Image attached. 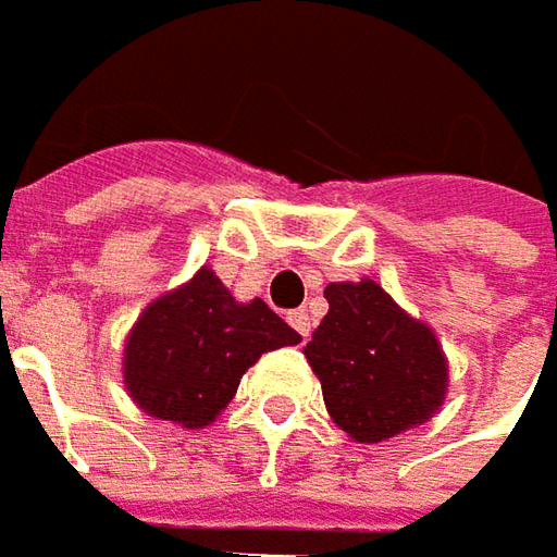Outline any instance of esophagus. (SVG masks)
<instances>
[{
    "mask_svg": "<svg viewBox=\"0 0 557 557\" xmlns=\"http://www.w3.org/2000/svg\"><path fill=\"white\" fill-rule=\"evenodd\" d=\"M286 320H289V326L296 330L298 336H311V314H308V311H289Z\"/></svg>",
    "mask_w": 557,
    "mask_h": 557,
    "instance_id": "1",
    "label": "esophagus"
}]
</instances>
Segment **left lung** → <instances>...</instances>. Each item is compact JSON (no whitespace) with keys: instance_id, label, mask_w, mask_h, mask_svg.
Listing matches in <instances>:
<instances>
[{"instance_id":"8db88e82","label":"left lung","mask_w":557,"mask_h":557,"mask_svg":"<svg viewBox=\"0 0 557 557\" xmlns=\"http://www.w3.org/2000/svg\"><path fill=\"white\" fill-rule=\"evenodd\" d=\"M330 314L305 348L342 432L375 444L425 422L447 392L434 333L373 283H330Z\"/></svg>"}]
</instances>
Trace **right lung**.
Instances as JSON below:
<instances>
[{
  "mask_svg": "<svg viewBox=\"0 0 557 557\" xmlns=\"http://www.w3.org/2000/svg\"><path fill=\"white\" fill-rule=\"evenodd\" d=\"M298 342L261 298L240 305L200 268L138 317L125 342V388L150 416L202 429L234 400L243 373L264 351Z\"/></svg>",
  "mask_w": 557,
  "mask_h": 557,
  "instance_id": "right-lung-1",
  "label": "right lung"
}]
</instances>
